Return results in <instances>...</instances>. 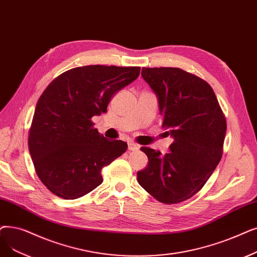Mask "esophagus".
Returning <instances> with one entry per match:
<instances>
[{
	"instance_id": "1",
	"label": "esophagus",
	"mask_w": 257,
	"mask_h": 257,
	"mask_svg": "<svg viewBox=\"0 0 257 257\" xmlns=\"http://www.w3.org/2000/svg\"><path fill=\"white\" fill-rule=\"evenodd\" d=\"M128 149L131 150V151H137V150L140 149V146H139L138 144H136V143L129 142V143H128Z\"/></svg>"
}]
</instances>
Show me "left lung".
<instances>
[{
	"label": "left lung",
	"mask_w": 257,
	"mask_h": 257,
	"mask_svg": "<svg viewBox=\"0 0 257 257\" xmlns=\"http://www.w3.org/2000/svg\"><path fill=\"white\" fill-rule=\"evenodd\" d=\"M142 76L158 97L169 152L147 147L148 166L139 184L159 202L176 204L192 197L215 170L226 136V118L211 86L200 77L172 67L144 68Z\"/></svg>",
	"instance_id": "obj_1"
}]
</instances>
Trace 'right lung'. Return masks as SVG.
Returning <instances> with one entry per match:
<instances>
[{"instance_id": "add662e5", "label": "right lung", "mask_w": 257, "mask_h": 257, "mask_svg": "<svg viewBox=\"0 0 257 257\" xmlns=\"http://www.w3.org/2000/svg\"><path fill=\"white\" fill-rule=\"evenodd\" d=\"M140 67L89 65L54 79L40 96L28 147L38 176L59 197L75 199L103 183L101 170L127 150L109 141L91 118L107 112L116 92L140 75Z\"/></svg>"}]
</instances>
